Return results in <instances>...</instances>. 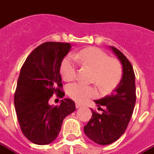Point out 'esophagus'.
<instances>
[{"label":"esophagus","mask_w":154,"mask_h":154,"mask_svg":"<svg viewBox=\"0 0 154 154\" xmlns=\"http://www.w3.org/2000/svg\"><path fill=\"white\" fill-rule=\"evenodd\" d=\"M75 106H76V107H77V108H79V107H82V106H83V104H81V103H76Z\"/></svg>","instance_id":"1"}]
</instances>
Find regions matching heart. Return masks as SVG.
Instances as JSON below:
<instances>
[{
    "mask_svg": "<svg viewBox=\"0 0 154 154\" xmlns=\"http://www.w3.org/2000/svg\"><path fill=\"white\" fill-rule=\"evenodd\" d=\"M76 61L93 70L92 81L96 82L103 92H110L115 88L122 77V67L116 59L110 58L105 52L97 47L84 49L72 56L62 60L60 73L66 81L73 80L77 73ZM67 93L77 102H85L96 97L97 92L93 86L81 83L71 84L67 88Z\"/></svg>",
    "mask_w": 154,
    "mask_h": 154,
    "instance_id": "1",
    "label": "heart"
}]
</instances>
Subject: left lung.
<instances>
[{
	"label": "left lung",
	"instance_id": "left-lung-1",
	"mask_svg": "<svg viewBox=\"0 0 154 154\" xmlns=\"http://www.w3.org/2000/svg\"><path fill=\"white\" fill-rule=\"evenodd\" d=\"M122 67L120 82L111 95L94 100L102 113L92 110L89 122L84 127L86 136L99 145H109L124 133L129 124L136 101L135 76L126 56L114 47H110Z\"/></svg>",
	"mask_w": 154,
	"mask_h": 154
}]
</instances>
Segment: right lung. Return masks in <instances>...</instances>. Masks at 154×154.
<instances>
[{
    "mask_svg": "<svg viewBox=\"0 0 154 154\" xmlns=\"http://www.w3.org/2000/svg\"><path fill=\"white\" fill-rule=\"evenodd\" d=\"M68 42H47L36 47L21 68L14 96V105L20 129L27 139L47 145L57 138L63 119L76 110L70 99L59 106L49 104L54 94L65 96L60 66L71 51Z\"/></svg>",
    "mask_w": 154,
    "mask_h": 154,
    "instance_id": "right-lung-1",
    "label": "right lung"
}]
</instances>
